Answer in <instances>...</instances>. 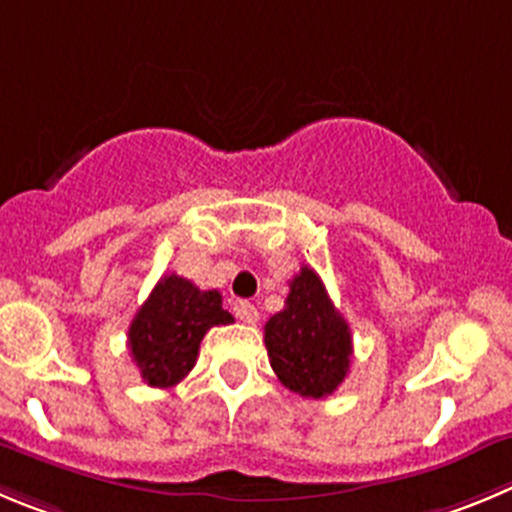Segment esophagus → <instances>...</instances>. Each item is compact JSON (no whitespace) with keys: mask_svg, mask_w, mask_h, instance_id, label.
<instances>
[{"mask_svg":"<svg viewBox=\"0 0 512 512\" xmlns=\"http://www.w3.org/2000/svg\"><path fill=\"white\" fill-rule=\"evenodd\" d=\"M232 310L242 323H257V318H260V313H257L255 305L247 303V300H234Z\"/></svg>","mask_w":512,"mask_h":512,"instance_id":"obj_1","label":"esophagus"}]
</instances>
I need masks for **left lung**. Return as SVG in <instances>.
Returning a JSON list of instances; mask_svg holds the SVG:
<instances>
[{"mask_svg": "<svg viewBox=\"0 0 512 512\" xmlns=\"http://www.w3.org/2000/svg\"><path fill=\"white\" fill-rule=\"evenodd\" d=\"M265 346L272 371L300 396L323 399L348 376L351 331L313 267L290 280L285 308L265 323Z\"/></svg>", "mask_w": 512, "mask_h": 512, "instance_id": "1", "label": "left lung"}]
</instances>
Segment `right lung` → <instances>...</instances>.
I'll list each match as a JSON object with an SVG mask.
<instances>
[{
    "label": "right lung",
    "mask_w": 512,
    "mask_h": 512,
    "mask_svg": "<svg viewBox=\"0 0 512 512\" xmlns=\"http://www.w3.org/2000/svg\"><path fill=\"white\" fill-rule=\"evenodd\" d=\"M232 321L217 290H199L179 275H164L128 328L133 364L148 386L169 389L194 369L209 328Z\"/></svg>",
    "instance_id": "right-lung-1"
}]
</instances>
